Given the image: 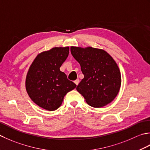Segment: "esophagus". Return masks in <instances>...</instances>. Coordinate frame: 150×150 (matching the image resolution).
Segmentation results:
<instances>
[{
  "instance_id": "obj_1",
  "label": "esophagus",
  "mask_w": 150,
  "mask_h": 150,
  "mask_svg": "<svg viewBox=\"0 0 150 150\" xmlns=\"http://www.w3.org/2000/svg\"><path fill=\"white\" fill-rule=\"evenodd\" d=\"M79 80L78 79H76V80L74 81V83H75V84L76 85H78V83H79Z\"/></svg>"
}]
</instances>
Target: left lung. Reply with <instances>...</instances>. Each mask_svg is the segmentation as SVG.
<instances>
[{
	"mask_svg": "<svg viewBox=\"0 0 150 150\" xmlns=\"http://www.w3.org/2000/svg\"><path fill=\"white\" fill-rule=\"evenodd\" d=\"M71 52L84 75L76 90L93 108L111 103L117 96L122 81L120 69L113 58L106 51L91 47H71Z\"/></svg>",
	"mask_w": 150,
	"mask_h": 150,
	"instance_id": "8db88e82",
	"label": "left lung"
}]
</instances>
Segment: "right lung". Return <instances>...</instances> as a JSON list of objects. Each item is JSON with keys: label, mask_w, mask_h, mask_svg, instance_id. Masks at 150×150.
I'll return each mask as SVG.
<instances>
[{"label": "right lung", "mask_w": 150, "mask_h": 150, "mask_svg": "<svg viewBox=\"0 0 150 150\" xmlns=\"http://www.w3.org/2000/svg\"><path fill=\"white\" fill-rule=\"evenodd\" d=\"M69 53V47L52 48L39 54L30 67L26 89L33 102L42 109L56 110L67 93L76 87L59 69Z\"/></svg>", "instance_id": "add662e5"}]
</instances>
